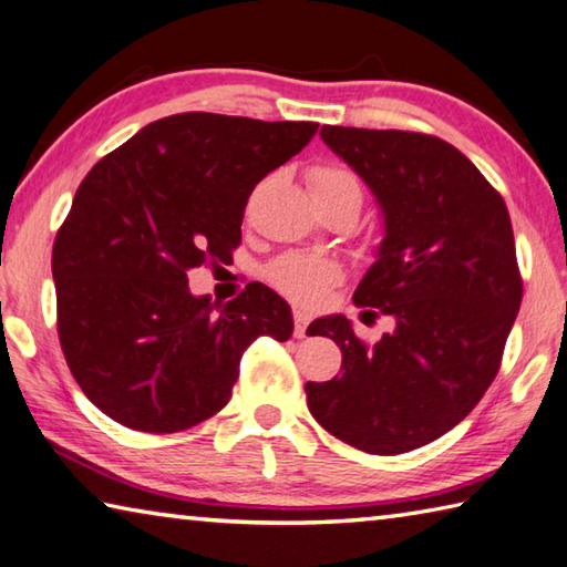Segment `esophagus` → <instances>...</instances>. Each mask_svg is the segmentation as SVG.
Wrapping results in <instances>:
<instances>
[{"instance_id": "obj_1", "label": "esophagus", "mask_w": 567, "mask_h": 567, "mask_svg": "<svg viewBox=\"0 0 567 567\" xmlns=\"http://www.w3.org/2000/svg\"><path fill=\"white\" fill-rule=\"evenodd\" d=\"M307 324H310V312L295 310V337L302 339L307 332Z\"/></svg>"}]
</instances>
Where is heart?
<instances>
[{
  "label": "heart",
  "mask_w": 567,
  "mask_h": 567,
  "mask_svg": "<svg viewBox=\"0 0 567 567\" xmlns=\"http://www.w3.org/2000/svg\"><path fill=\"white\" fill-rule=\"evenodd\" d=\"M342 185H357L352 173L337 166H317L310 171L312 195L337 190ZM339 275H342V270H339L332 257L315 252H287L267 267V280L275 290L300 305L322 302L327 292L339 282Z\"/></svg>",
  "instance_id": "heart-1"
}]
</instances>
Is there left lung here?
Masks as SVG:
<instances>
[{
  "label": "left lung",
  "mask_w": 567,
  "mask_h": 567,
  "mask_svg": "<svg viewBox=\"0 0 567 567\" xmlns=\"http://www.w3.org/2000/svg\"><path fill=\"white\" fill-rule=\"evenodd\" d=\"M319 136L382 208L384 240L354 305L389 315L394 332L367 344L344 315L315 319L312 337L342 349V377L307 382V406L349 446L406 454L466 419L498 374L523 300L511 215L436 136L349 126Z\"/></svg>",
  "instance_id": "left-lung-1"
}]
</instances>
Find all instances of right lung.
<instances>
[{"label":"right lung","instance_id":"add662e5","mask_svg":"<svg viewBox=\"0 0 567 567\" xmlns=\"http://www.w3.org/2000/svg\"><path fill=\"white\" fill-rule=\"evenodd\" d=\"M317 128L176 113L81 181L51 252L56 327L71 374L106 416L146 434L190 429L228 404L257 337L290 339V305L270 287L250 282L218 305L188 290V270L233 260L252 188Z\"/></svg>","mask_w":567,"mask_h":567}]
</instances>
